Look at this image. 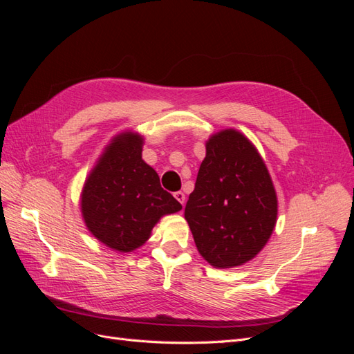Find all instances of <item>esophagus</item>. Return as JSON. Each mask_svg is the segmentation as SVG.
I'll use <instances>...</instances> for the list:
<instances>
[{
    "label": "esophagus",
    "instance_id": "1",
    "mask_svg": "<svg viewBox=\"0 0 354 354\" xmlns=\"http://www.w3.org/2000/svg\"><path fill=\"white\" fill-rule=\"evenodd\" d=\"M174 198L181 203V205L185 207V199H186V196H185L183 192H176V194H174Z\"/></svg>",
    "mask_w": 354,
    "mask_h": 354
}]
</instances>
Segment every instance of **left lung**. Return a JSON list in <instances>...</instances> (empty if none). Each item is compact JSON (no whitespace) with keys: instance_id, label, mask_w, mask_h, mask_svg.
Wrapping results in <instances>:
<instances>
[{"instance_id":"1","label":"left lung","mask_w":354,"mask_h":354,"mask_svg":"<svg viewBox=\"0 0 354 354\" xmlns=\"http://www.w3.org/2000/svg\"><path fill=\"white\" fill-rule=\"evenodd\" d=\"M185 217L196 248L211 266H241L269 241L277 217L276 192L261 156L236 130L207 142Z\"/></svg>"}]
</instances>
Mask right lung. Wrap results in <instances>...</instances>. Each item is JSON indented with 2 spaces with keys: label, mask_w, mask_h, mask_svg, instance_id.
Listing matches in <instances>:
<instances>
[{
  "label": "right lung",
  "mask_w": 354,
  "mask_h": 354,
  "mask_svg": "<svg viewBox=\"0 0 354 354\" xmlns=\"http://www.w3.org/2000/svg\"><path fill=\"white\" fill-rule=\"evenodd\" d=\"M143 138L116 136L84 185L82 216L88 230L109 248L130 252L143 245L158 220L181 209L160 187L156 171L142 159Z\"/></svg>",
  "instance_id": "add662e5"
}]
</instances>
